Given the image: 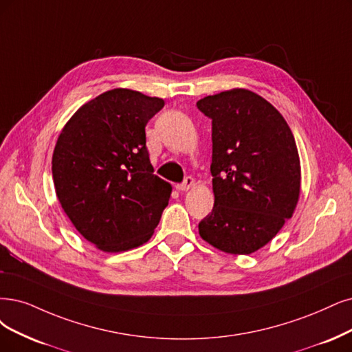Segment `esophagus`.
I'll list each match as a JSON object with an SVG mask.
<instances>
[{"instance_id": "1", "label": "esophagus", "mask_w": 352, "mask_h": 352, "mask_svg": "<svg viewBox=\"0 0 352 352\" xmlns=\"http://www.w3.org/2000/svg\"><path fill=\"white\" fill-rule=\"evenodd\" d=\"M192 186H194V179H192L191 177H186L184 183L177 184V186H175V188H177L178 191H188L190 188H192Z\"/></svg>"}]
</instances>
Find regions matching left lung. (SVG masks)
Listing matches in <instances>:
<instances>
[{
  "instance_id": "left-lung-1",
  "label": "left lung",
  "mask_w": 352,
  "mask_h": 352,
  "mask_svg": "<svg viewBox=\"0 0 352 352\" xmlns=\"http://www.w3.org/2000/svg\"><path fill=\"white\" fill-rule=\"evenodd\" d=\"M212 119L214 206L199 223L219 251L248 255L290 219L300 196V160L280 111L250 89L233 88L197 101Z\"/></svg>"
}]
</instances>
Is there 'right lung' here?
I'll return each instance as SVG.
<instances>
[{
	"label": "right lung",
	"instance_id": "right-lung-1",
	"mask_svg": "<svg viewBox=\"0 0 352 352\" xmlns=\"http://www.w3.org/2000/svg\"><path fill=\"white\" fill-rule=\"evenodd\" d=\"M164 100L114 88L63 126L52 156L58 200L75 229L104 252L151 239L173 187L153 174L145 126Z\"/></svg>",
	"mask_w": 352,
	"mask_h": 352
}]
</instances>
